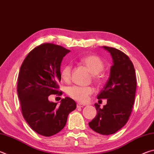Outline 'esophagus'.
<instances>
[{
  "mask_svg": "<svg viewBox=\"0 0 154 154\" xmlns=\"http://www.w3.org/2000/svg\"><path fill=\"white\" fill-rule=\"evenodd\" d=\"M84 106H85V105H83V104H82V103H77V108H82V107H83Z\"/></svg>",
  "mask_w": 154,
  "mask_h": 154,
  "instance_id": "esophagus-1",
  "label": "esophagus"
}]
</instances>
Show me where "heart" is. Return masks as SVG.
I'll return each mask as SVG.
<instances>
[{
    "mask_svg": "<svg viewBox=\"0 0 154 154\" xmlns=\"http://www.w3.org/2000/svg\"><path fill=\"white\" fill-rule=\"evenodd\" d=\"M83 65L87 67L90 72L92 73L93 79L97 83H100L102 81L100 72L103 71L105 67L102 60L98 56L90 55L85 56L82 59ZM72 66L71 64H66L62 68L61 71V77L64 82H69L71 79ZM93 93V89L91 87L83 86H72L68 90V94L70 97L75 100L81 103H86L89 100L90 96Z\"/></svg>",
    "mask_w": 154,
    "mask_h": 154,
    "instance_id": "1",
    "label": "heart"
}]
</instances>
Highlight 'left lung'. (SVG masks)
I'll use <instances>...</instances> for the list:
<instances>
[{
    "label": "left lung",
    "instance_id": "left-lung-1",
    "mask_svg": "<svg viewBox=\"0 0 154 154\" xmlns=\"http://www.w3.org/2000/svg\"><path fill=\"white\" fill-rule=\"evenodd\" d=\"M102 48L110 54L113 65L107 82L97 98L99 100L106 98L107 103L102 109L100 105L94 104L98 113L89 122V126L97 133L109 135L120 130L128 120L134 103L137 79L128 56L116 48L106 46Z\"/></svg>",
    "mask_w": 154,
    "mask_h": 154
}]
</instances>
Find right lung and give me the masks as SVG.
Masks as SVG:
<instances>
[{"instance_id": "1", "label": "right lung", "mask_w": 154, "mask_h": 154, "mask_svg": "<svg viewBox=\"0 0 154 154\" xmlns=\"http://www.w3.org/2000/svg\"><path fill=\"white\" fill-rule=\"evenodd\" d=\"M70 50L52 43H44L33 49L20 67L17 79V94L22 115L36 133L50 137L59 132L67 118L77 107L69 97L62 98L60 106L49 100L51 94L61 95L60 66Z\"/></svg>"}]
</instances>
